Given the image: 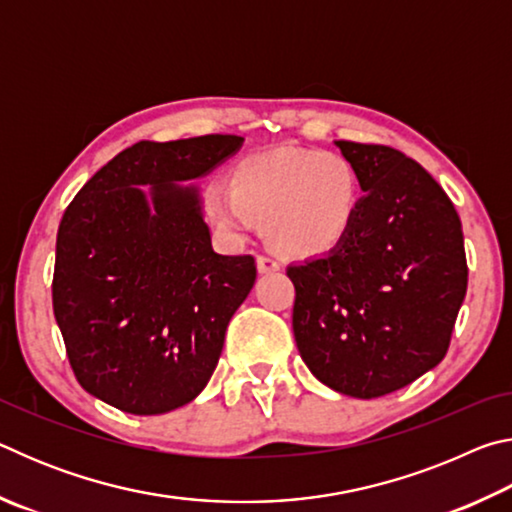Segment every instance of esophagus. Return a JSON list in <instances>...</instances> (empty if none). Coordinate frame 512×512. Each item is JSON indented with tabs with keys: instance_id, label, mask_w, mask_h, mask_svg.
Instances as JSON below:
<instances>
[{
	"instance_id": "1",
	"label": "esophagus",
	"mask_w": 512,
	"mask_h": 512,
	"mask_svg": "<svg viewBox=\"0 0 512 512\" xmlns=\"http://www.w3.org/2000/svg\"><path fill=\"white\" fill-rule=\"evenodd\" d=\"M280 268V262L271 255H259L257 257V271L259 273H275Z\"/></svg>"
}]
</instances>
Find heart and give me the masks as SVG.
<instances>
[{"label": "heart", "instance_id": "b5f03b06", "mask_svg": "<svg viewBox=\"0 0 512 512\" xmlns=\"http://www.w3.org/2000/svg\"><path fill=\"white\" fill-rule=\"evenodd\" d=\"M361 178L341 153L275 149L239 160L228 185L205 187V210L232 235L244 237L266 221L271 244L293 257L339 248L357 223Z\"/></svg>", "mask_w": 512, "mask_h": 512}]
</instances>
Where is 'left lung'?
<instances>
[{
  "label": "left lung",
  "mask_w": 512,
  "mask_h": 512,
  "mask_svg": "<svg viewBox=\"0 0 512 512\" xmlns=\"http://www.w3.org/2000/svg\"><path fill=\"white\" fill-rule=\"evenodd\" d=\"M359 171L350 237L291 264L293 334L307 368L343 395L400 391L447 354L467 291L461 219L445 189L402 151L336 142Z\"/></svg>",
  "instance_id": "8db88e82"
}]
</instances>
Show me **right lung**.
Masks as SVG:
<instances>
[{
	"mask_svg": "<svg viewBox=\"0 0 512 512\" xmlns=\"http://www.w3.org/2000/svg\"><path fill=\"white\" fill-rule=\"evenodd\" d=\"M244 137L142 140L67 205L51 282L79 384L119 411L158 415L203 391L253 289V255H216L196 187ZM152 185V201L141 192Z\"/></svg>",
	"mask_w": 512,
	"mask_h": 512,
	"instance_id": "right-lung-1",
	"label": "right lung"
}]
</instances>
